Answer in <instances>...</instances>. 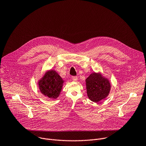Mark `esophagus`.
Segmentation results:
<instances>
[{
	"instance_id": "1",
	"label": "esophagus",
	"mask_w": 146,
	"mask_h": 146,
	"mask_svg": "<svg viewBox=\"0 0 146 146\" xmlns=\"http://www.w3.org/2000/svg\"><path fill=\"white\" fill-rule=\"evenodd\" d=\"M72 79H73V81H76L77 80V79H78L77 76H73V77H72Z\"/></svg>"
}]
</instances>
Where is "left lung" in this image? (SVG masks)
<instances>
[{"instance_id": "left-lung-1", "label": "left lung", "mask_w": 146, "mask_h": 146, "mask_svg": "<svg viewBox=\"0 0 146 146\" xmlns=\"http://www.w3.org/2000/svg\"><path fill=\"white\" fill-rule=\"evenodd\" d=\"M86 85L88 96L94 102L105 99L110 90L109 81L96 73H92L86 79Z\"/></svg>"}]
</instances>
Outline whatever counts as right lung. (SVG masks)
<instances>
[{"label":"right lung","mask_w":146,"mask_h":146,"mask_svg":"<svg viewBox=\"0 0 146 146\" xmlns=\"http://www.w3.org/2000/svg\"><path fill=\"white\" fill-rule=\"evenodd\" d=\"M64 81L54 70H50L38 82L41 92L50 98L56 99L59 96Z\"/></svg>","instance_id":"obj_1"}]
</instances>
